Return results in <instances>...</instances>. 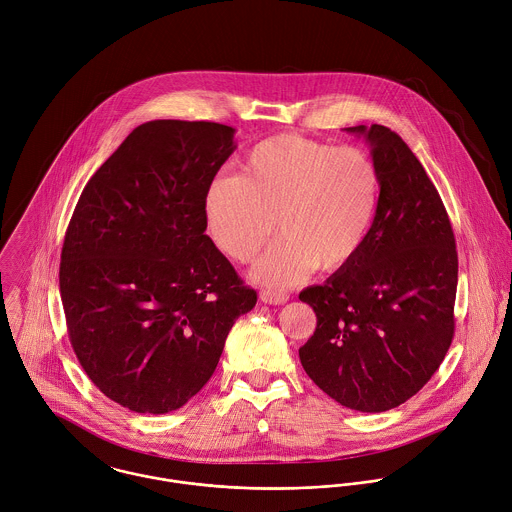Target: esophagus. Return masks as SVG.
<instances>
[{
  "mask_svg": "<svg viewBox=\"0 0 512 512\" xmlns=\"http://www.w3.org/2000/svg\"><path fill=\"white\" fill-rule=\"evenodd\" d=\"M259 299L265 305H283V303L289 301V295L287 293H275V291H261Z\"/></svg>",
  "mask_w": 512,
  "mask_h": 512,
  "instance_id": "obj_1",
  "label": "esophagus"
}]
</instances>
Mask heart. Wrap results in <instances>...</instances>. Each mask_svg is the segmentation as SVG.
<instances>
[{"instance_id": "obj_1", "label": "heart", "mask_w": 512, "mask_h": 512, "mask_svg": "<svg viewBox=\"0 0 512 512\" xmlns=\"http://www.w3.org/2000/svg\"><path fill=\"white\" fill-rule=\"evenodd\" d=\"M382 196L374 158L358 146H334L299 134L259 142L239 176H219L205 190L207 235L237 263H255L253 279L287 289L318 267L346 269L364 249Z\"/></svg>"}]
</instances>
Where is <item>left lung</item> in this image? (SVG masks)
I'll return each mask as SVG.
<instances>
[{
    "mask_svg": "<svg viewBox=\"0 0 512 512\" xmlns=\"http://www.w3.org/2000/svg\"><path fill=\"white\" fill-rule=\"evenodd\" d=\"M364 134L382 176L380 207L360 255L299 299L316 314L299 348L308 378L346 408L380 413L415 396L455 332V235L433 182L382 124Z\"/></svg>",
    "mask_w": 512,
    "mask_h": 512,
    "instance_id": "1",
    "label": "left lung"
}]
</instances>
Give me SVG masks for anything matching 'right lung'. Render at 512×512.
Listing matches in <instances>:
<instances>
[{"label":"right lung","mask_w":512,"mask_h":512,"mask_svg":"<svg viewBox=\"0 0 512 512\" xmlns=\"http://www.w3.org/2000/svg\"><path fill=\"white\" fill-rule=\"evenodd\" d=\"M233 134L205 120L144 122L73 211L59 269L69 340L91 382L122 408H182L257 303L205 235V190L235 150Z\"/></svg>","instance_id":"obj_1"}]
</instances>
